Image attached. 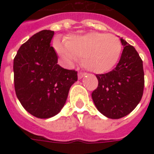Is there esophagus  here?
<instances>
[{"instance_id":"1","label":"esophagus","mask_w":154,"mask_h":154,"mask_svg":"<svg viewBox=\"0 0 154 154\" xmlns=\"http://www.w3.org/2000/svg\"><path fill=\"white\" fill-rule=\"evenodd\" d=\"M85 75H86V72H78V79H82V77H85Z\"/></svg>"}]
</instances>
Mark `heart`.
<instances>
[{"instance_id": "1", "label": "heart", "mask_w": 154, "mask_h": 154, "mask_svg": "<svg viewBox=\"0 0 154 154\" xmlns=\"http://www.w3.org/2000/svg\"><path fill=\"white\" fill-rule=\"evenodd\" d=\"M57 51L69 65L82 58V65L95 73H105L112 69L122 51L121 41L112 34L89 32L69 37L65 44L57 42Z\"/></svg>"}]
</instances>
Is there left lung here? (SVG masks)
Masks as SVG:
<instances>
[{"instance_id":"obj_1","label":"left lung","mask_w":154,"mask_h":154,"mask_svg":"<svg viewBox=\"0 0 154 154\" xmlns=\"http://www.w3.org/2000/svg\"><path fill=\"white\" fill-rule=\"evenodd\" d=\"M124 46L119 62L106 73L97 74L98 85L92 93L97 109L105 117L119 119L141 101L145 78L143 62L134 46L121 38Z\"/></svg>"}]
</instances>
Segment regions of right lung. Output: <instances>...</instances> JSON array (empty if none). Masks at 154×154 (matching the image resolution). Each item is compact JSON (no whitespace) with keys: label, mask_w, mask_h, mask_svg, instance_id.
Listing matches in <instances>:
<instances>
[{"label":"right lung","mask_w":154,"mask_h":154,"mask_svg":"<svg viewBox=\"0 0 154 154\" xmlns=\"http://www.w3.org/2000/svg\"><path fill=\"white\" fill-rule=\"evenodd\" d=\"M54 32L42 30L20 47L13 60L14 88L20 104L30 114L49 118L60 112L77 72L57 65L50 42Z\"/></svg>","instance_id":"obj_1"}]
</instances>
